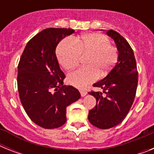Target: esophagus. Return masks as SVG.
Instances as JSON below:
<instances>
[{
	"label": "esophagus",
	"instance_id": "esophagus-1",
	"mask_svg": "<svg viewBox=\"0 0 154 154\" xmlns=\"http://www.w3.org/2000/svg\"><path fill=\"white\" fill-rule=\"evenodd\" d=\"M80 93H81V96L83 97V96H86L87 92H85V91H83V90H80Z\"/></svg>",
	"mask_w": 154,
	"mask_h": 154
}]
</instances>
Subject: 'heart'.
Masks as SVG:
<instances>
[{
  "instance_id": "heart-1",
  "label": "heart",
  "mask_w": 154,
  "mask_h": 154,
  "mask_svg": "<svg viewBox=\"0 0 154 154\" xmlns=\"http://www.w3.org/2000/svg\"><path fill=\"white\" fill-rule=\"evenodd\" d=\"M65 38L56 49L58 61L65 70L78 65L81 55H89L85 59L86 67L79 68L69 73L67 81L77 88H83L95 82L99 75H106L117 61V49L110 44L106 36L99 33H88L76 38Z\"/></svg>"
}]
</instances>
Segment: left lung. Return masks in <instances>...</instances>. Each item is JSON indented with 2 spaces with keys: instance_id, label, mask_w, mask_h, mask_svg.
I'll return each instance as SVG.
<instances>
[{
  "instance_id": "8db88e82",
  "label": "left lung",
  "mask_w": 154,
  "mask_h": 154,
  "mask_svg": "<svg viewBox=\"0 0 154 154\" xmlns=\"http://www.w3.org/2000/svg\"><path fill=\"white\" fill-rule=\"evenodd\" d=\"M107 35L116 45L119 55L117 62L104 79L94 87L101 88L102 92H89L96 99V105L89 110L88 119L91 124L99 129H109L120 123L133 105L138 83L137 62L132 48L120 34L109 30Z\"/></svg>"
}]
</instances>
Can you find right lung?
<instances>
[{
    "label": "right lung",
    "mask_w": 154,
    "mask_h": 154,
    "mask_svg": "<svg viewBox=\"0 0 154 154\" xmlns=\"http://www.w3.org/2000/svg\"><path fill=\"white\" fill-rule=\"evenodd\" d=\"M71 28H46L26 45L17 66V89L21 103L30 119L45 129L66 122V108L77 101L80 92L64 85L55 49L62 39L74 33Z\"/></svg>",
    "instance_id": "obj_1"
}]
</instances>
